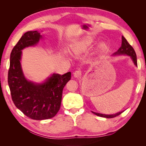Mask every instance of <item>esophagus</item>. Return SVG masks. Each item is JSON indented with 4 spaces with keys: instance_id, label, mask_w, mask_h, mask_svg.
Here are the masks:
<instances>
[{
    "instance_id": "34e87169",
    "label": "esophagus",
    "mask_w": 146,
    "mask_h": 146,
    "mask_svg": "<svg viewBox=\"0 0 146 146\" xmlns=\"http://www.w3.org/2000/svg\"><path fill=\"white\" fill-rule=\"evenodd\" d=\"M81 76V71H80V70H76L74 72V76L75 77H79Z\"/></svg>"
}]
</instances>
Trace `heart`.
I'll use <instances>...</instances> for the list:
<instances>
[{
  "mask_svg": "<svg viewBox=\"0 0 146 146\" xmlns=\"http://www.w3.org/2000/svg\"><path fill=\"white\" fill-rule=\"evenodd\" d=\"M92 42V40L91 39H89V38H84L83 40L80 42V46L82 48H86L87 47L89 46L91 43ZM102 47H105V44H103L102 45Z\"/></svg>",
  "mask_w": 146,
  "mask_h": 146,
  "instance_id": "heart-1",
  "label": "heart"
}]
</instances>
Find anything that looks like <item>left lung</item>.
I'll return each mask as SVG.
<instances>
[{
	"mask_svg": "<svg viewBox=\"0 0 146 146\" xmlns=\"http://www.w3.org/2000/svg\"><path fill=\"white\" fill-rule=\"evenodd\" d=\"M114 55H127L131 56V58L133 60L134 64L137 66V58H136V55L135 51L134 50V48H133L130 44L127 41V39L122 36V44H121V47L119 48L117 51L115 52L114 54ZM94 114H95L96 115L100 116V117H106V118H113L123 113V111L121 112H119L116 114H100L98 113H95V112H92Z\"/></svg>",
	"mask_w": 146,
	"mask_h": 146,
	"instance_id": "1",
	"label": "left lung"
}]
</instances>
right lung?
Masks as SVG:
<instances>
[{
	"label": "right lung",
	"mask_w": 146,
	"mask_h": 146,
	"mask_svg": "<svg viewBox=\"0 0 146 146\" xmlns=\"http://www.w3.org/2000/svg\"><path fill=\"white\" fill-rule=\"evenodd\" d=\"M41 35L37 31L25 33L11 52L8 83L11 99L16 107L25 116L34 120L54 117L60 108L63 90L70 80L71 72L54 74L42 84L27 80L21 66L22 50L38 42Z\"/></svg>",
	"instance_id": "add662e5"
}]
</instances>
